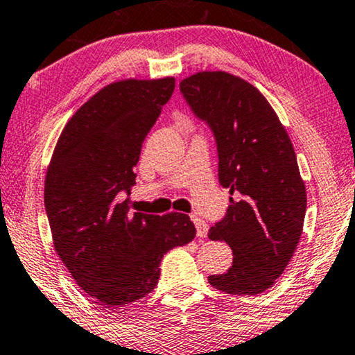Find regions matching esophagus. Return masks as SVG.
Returning a JSON list of instances; mask_svg holds the SVG:
<instances>
[{
	"mask_svg": "<svg viewBox=\"0 0 355 355\" xmlns=\"http://www.w3.org/2000/svg\"><path fill=\"white\" fill-rule=\"evenodd\" d=\"M191 220L194 225H196V234L199 238H206L207 236V232H209V227L207 223L202 220V218H199L198 216H193Z\"/></svg>",
	"mask_w": 355,
	"mask_h": 355,
	"instance_id": "1",
	"label": "esophagus"
}]
</instances>
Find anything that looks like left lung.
<instances>
[{
    "label": "left lung",
    "mask_w": 355,
    "mask_h": 355,
    "mask_svg": "<svg viewBox=\"0 0 355 355\" xmlns=\"http://www.w3.org/2000/svg\"><path fill=\"white\" fill-rule=\"evenodd\" d=\"M180 92L211 127L218 183L232 194L227 216L209 238L232 248L233 263L209 283L234 296L261 294L286 268L302 234L306 184L291 139L270 103L246 80L204 71L182 80Z\"/></svg>",
    "instance_id": "1"
}]
</instances>
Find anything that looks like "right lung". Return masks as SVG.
Returning <instances> with one entry per match:
<instances>
[{
	"mask_svg": "<svg viewBox=\"0 0 355 355\" xmlns=\"http://www.w3.org/2000/svg\"><path fill=\"white\" fill-rule=\"evenodd\" d=\"M175 78L119 80L71 117L44 178L53 244L72 278L101 306L121 307L156 288L164 254L196 236L187 214L130 212L141 144Z\"/></svg>",
	"mask_w": 355,
	"mask_h": 355,
	"instance_id": "add662e5",
	"label": "right lung"
}]
</instances>
